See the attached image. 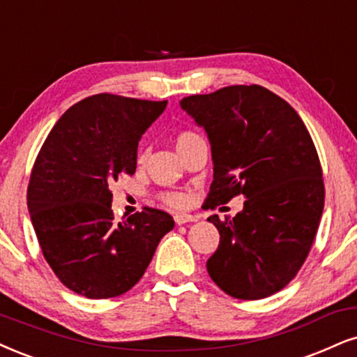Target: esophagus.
<instances>
[{
  "mask_svg": "<svg viewBox=\"0 0 357 357\" xmlns=\"http://www.w3.org/2000/svg\"><path fill=\"white\" fill-rule=\"evenodd\" d=\"M174 220L177 225H183V223H188V222H197V217L195 215H188V213H175Z\"/></svg>",
  "mask_w": 357,
  "mask_h": 357,
  "instance_id": "1",
  "label": "esophagus"
}]
</instances>
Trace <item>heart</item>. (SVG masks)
<instances>
[{
  "label": "heart",
  "instance_id": "b5f03b06",
  "mask_svg": "<svg viewBox=\"0 0 357 357\" xmlns=\"http://www.w3.org/2000/svg\"><path fill=\"white\" fill-rule=\"evenodd\" d=\"M199 137H200V135L195 134V132H192V130L178 132L177 137H175V142H177V149L183 147V145H187L188 142H192V140H195ZM137 160L139 162L144 160V152L142 151L139 152ZM162 200H164V204H167V205L175 206V208H180V206L187 205L188 197L183 192H165V193H162Z\"/></svg>",
  "mask_w": 357,
  "mask_h": 357
}]
</instances>
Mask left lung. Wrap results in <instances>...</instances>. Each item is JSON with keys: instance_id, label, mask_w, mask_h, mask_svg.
<instances>
[{"instance_id": "8db88e82", "label": "left lung", "mask_w": 357, "mask_h": 357, "mask_svg": "<svg viewBox=\"0 0 357 357\" xmlns=\"http://www.w3.org/2000/svg\"><path fill=\"white\" fill-rule=\"evenodd\" d=\"M212 145L210 208L243 195L235 217H208L220 233L210 278L238 300L271 296L298 275L324 206L319 157L298 112L266 87L228 86L180 100Z\"/></svg>"}]
</instances>
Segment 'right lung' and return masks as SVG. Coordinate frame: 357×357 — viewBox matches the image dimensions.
<instances>
[{"label": "right lung", "mask_w": 357, "mask_h": 357, "mask_svg": "<svg viewBox=\"0 0 357 357\" xmlns=\"http://www.w3.org/2000/svg\"><path fill=\"white\" fill-rule=\"evenodd\" d=\"M165 105L91 96L61 116L38 153L28 185L31 222L51 270L81 296L129 291L174 228L169 213L151 206L116 223L109 188L135 174L139 140Z\"/></svg>", "instance_id": "add662e5"}]
</instances>
